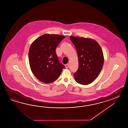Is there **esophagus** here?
<instances>
[{
    "mask_svg": "<svg viewBox=\"0 0 128 128\" xmlns=\"http://www.w3.org/2000/svg\"><path fill=\"white\" fill-rule=\"evenodd\" d=\"M65 67L66 68H68V66H69V65H68V64H66L65 65Z\"/></svg>",
    "mask_w": 128,
    "mask_h": 128,
    "instance_id": "esophagus-1",
    "label": "esophagus"
}]
</instances>
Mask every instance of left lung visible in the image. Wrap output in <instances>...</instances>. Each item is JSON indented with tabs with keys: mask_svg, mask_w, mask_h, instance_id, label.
<instances>
[{
	"mask_svg": "<svg viewBox=\"0 0 128 128\" xmlns=\"http://www.w3.org/2000/svg\"><path fill=\"white\" fill-rule=\"evenodd\" d=\"M76 46L79 60V67L74 73L75 80L80 84L92 83L98 77L103 67V52L99 44L90 38L70 37Z\"/></svg>",
	"mask_w": 128,
	"mask_h": 128,
	"instance_id": "left-lung-1",
	"label": "left lung"
}]
</instances>
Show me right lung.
<instances>
[{"mask_svg":"<svg viewBox=\"0 0 128 128\" xmlns=\"http://www.w3.org/2000/svg\"><path fill=\"white\" fill-rule=\"evenodd\" d=\"M65 36L44 34L30 46L29 61L34 75L40 81L50 83L59 77L64 66L58 60L56 48Z\"/></svg>","mask_w":128,"mask_h":128,"instance_id":"1","label":"right lung"}]
</instances>
